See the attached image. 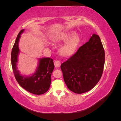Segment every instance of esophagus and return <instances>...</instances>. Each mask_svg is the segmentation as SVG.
<instances>
[{
	"label": "esophagus",
	"mask_w": 121,
	"mask_h": 121,
	"mask_svg": "<svg viewBox=\"0 0 121 121\" xmlns=\"http://www.w3.org/2000/svg\"><path fill=\"white\" fill-rule=\"evenodd\" d=\"M54 65L56 68H58V67H60V65H61V62L60 61H59L58 60H56L54 61Z\"/></svg>",
	"instance_id": "obj_1"
}]
</instances>
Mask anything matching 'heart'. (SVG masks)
Wrapping results in <instances>:
<instances>
[{
    "mask_svg": "<svg viewBox=\"0 0 121 121\" xmlns=\"http://www.w3.org/2000/svg\"><path fill=\"white\" fill-rule=\"evenodd\" d=\"M74 32L72 31L64 32L58 35L53 38L52 42L55 44H60L67 40L59 49V53L61 56H69L75 52L78 44L79 37L77 35H74L72 36Z\"/></svg>",
    "mask_w": 121,
    "mask_h": 121,
    "instance_id": "1",
    "label": "heart"
}]
</instances>
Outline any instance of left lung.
I'll list each match as a JSON object with an SVG mask.
<instances>
[{
  "mask_svg": "<svg viewBox=\"0 0 121 121\" xmlns=\"http://www.w3.org/2000/svg\"><path fill=\"white\" fill-rule=\"evenodd\" d=\"M105 64V51L100 38L93 34L89 40L61 65L68 89L77 94L90 91L101 78Z\"/></svg>",
  "mask_w": 121,
  "mask_h": 121,
  "instance_id": "obj_1",
  "label": "left lung"
}]
</instances>
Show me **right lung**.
I'll use <instances>...</instances> for the list:
<instances>
[{
    "label": "right lung",
    "instance_id": "right-lung-1",
    "mask_svg": "<svg viewBox=\"0 0 121 121\" xmlns=\"http://www.w3.org/2000/svg\"><path fill=\"white\" fill-rule=\"evenodd\" d=\"M24 29L18 34L11 53L12 66L16 81L20 85L29 92L36 95L44 94L48 91L51 83V75L54 68L53 60L50 58L38 59V64L35 73L30 76L21 75L17 69V63L20 53L19 43L21 35Z\"/></svg>",
    "mask_w": 121,
    "mask_h": 121
}]
</instances>
